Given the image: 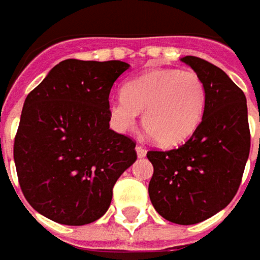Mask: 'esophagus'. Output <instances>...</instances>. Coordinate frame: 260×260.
<instances>
[{"label": "esophagus", "mask_w": 260, "mask_h": 260, "mask_svg": "<svg viewBox=\"0 0 260 260\" xmlns=\"http://www.w3.org/2000/svg\"><path fill=\"white\" fill-rule=\"evenodd\" d=\"M136 152H137V156H139V157H145L146 153H147V150H146L143 146L140 145L136 146Z\"/></svg>", "instance_id": "1"}]
</instances>
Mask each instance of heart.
I'll use <instances>...</instances> for the list:
<instances>
[{
  "label": "heart",
  "mask_w": 260,
  "mask_h": 260,
  "mask_svg": "<svg viewBox=\"0 0 260 260\" xmlns=\"http://www.w3.org/2000/svg\"><path fill=\"white\" fill-rule=\"evenodd\" d=\"M204 81L194 71L153 69L127 81L123 94L110 100L108 110L117 130L142 124L160 146H176L192 136L205 111Z\"/></svg>",
  "instance_id": "b5f03b06"
}]
</instances>
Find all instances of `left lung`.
<instances>
[{
  "mask_svg": "<svg viewBox=\"0 0 260 260\" xmlns=\"http://www.w3.org/2000/svg\"><path fill=\"white\" fill-rule=\"evenodd\" d=\"M181 60L204 81V117L178 149L147 152L153 165L149 197L168 221L188 225L213 217L235 198L250 152V130L245 94L224 71L195 56Z\"/></svg>",
  "mask_w": 260,
  "mask_h": 260,
  "instance_id": "1",
  "label": "left lung"
}]
</instances>
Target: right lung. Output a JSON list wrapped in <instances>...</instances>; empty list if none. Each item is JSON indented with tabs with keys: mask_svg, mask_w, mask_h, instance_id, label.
Wrapping results in <instances>:
<instances>
[{
	"mask_svg": "<svg viewBox=\"0 0 260 260\" xmlns=\"http://www.w3.org/2000/svg\"><path fill=\"white\" fill-rule=\"evenodd\" d=\"M128 68L120 60L66 59L27 95L14 162L37 213L82 225L108 210L113 186L137 159L135 142L110 128V91Z\"/></svg>",
	"mask_w": 260,
	"mask_h": 260,
	"instance_id": "1",
	"label": "right lung"
}]
</instances>
